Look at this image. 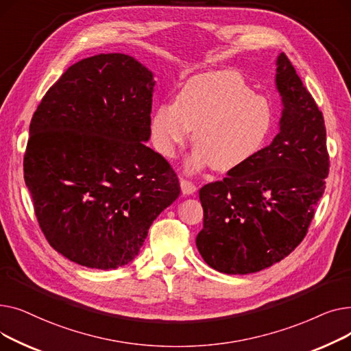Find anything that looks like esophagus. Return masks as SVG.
I'll use <instances>...</instances> for the list:
<instances>
[{"instance_id":"34e87169","label":"esophagus","mask_w":351,"mask_h":351,"mask_svg":"<svg viewBox=\"0 0 351 351\" xmlns=\"http://www.w3.org/2000/svg\"><path fill=\"white\" fill-rule=\"evenodd\" d=\"M180 188H182L183 195H191V193L196 192V189H197L195 183H192L191 180H186V179H180Z\"/></svg>"}]
</instances>
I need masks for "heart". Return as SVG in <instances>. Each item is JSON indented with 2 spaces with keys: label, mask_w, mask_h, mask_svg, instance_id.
Segmentation results:
<instances>
[{
  "label": "heart",
  "mask_w": 351,
  "mask_h": 351,
  "mask_svg": "<svg viewBox=\"0 0 351 351\" xmlns=\"http://www.w3.org/2000/svg\"><path fill=\"white\" fill-rule=\"evenodd\" d=\"M273 128V110L233 71L200 73L188 80L173 105H160L151 119L158 151L173 156L193 129L195 165L210 163L219 172L241 168L257 155Z\"/></svg>",
  "instance_id": "1"
}]
</instances>
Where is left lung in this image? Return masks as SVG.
I'll use <instances>...</instances> for the list:
<instances>
[{
	"instance_id": "1",
	"label": "left lung",
	"mask_w": 351,
	"mask_h": 351,
	"mask_svg": "<svg viewBox=\"0 0 351 351\" xmlns=\"http://www.w3.org/2000/svg\"><path fill=\"white\" fill-rule=\"evenodd\" d=\"M280 132L223 180L199 191L204 229L196 246L226 274H249L280 262L307 234L326 189L328 152L322 110L286 53L278 57Z\"/></svg>"
}]
</instances>
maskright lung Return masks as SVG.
I'll return each mask as SVG.
<instances>
[{"label":"right lung","instance_id":"right-lung-1","mask_svg":"<svg viewBox=\"0 0 351 351\" xmlns=\"http://www.w3.org/2000/svg\"><path fill=\"white\" fill-rule=\"evenodd\" d=\"M154 75L125 53L71 65L36 108L24 179L48 243L71 262L110 270L139 253L180 193L151 136Z\"/></svg>","mask_w":351,"mask_h":351}]
</instances>
